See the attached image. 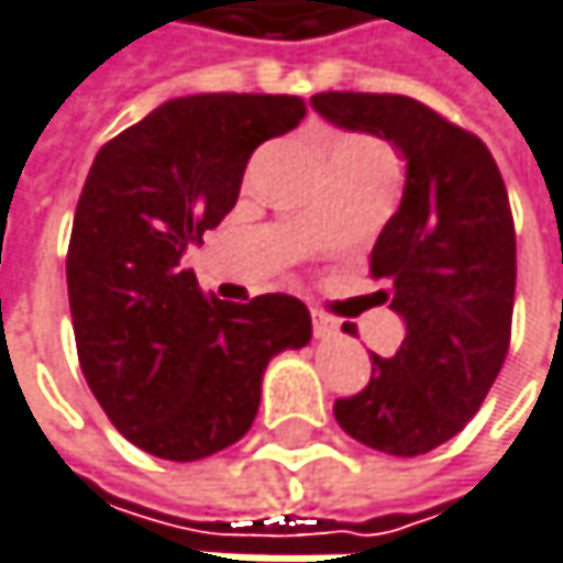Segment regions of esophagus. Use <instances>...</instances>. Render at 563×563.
Segmentation results:
<instances>
[{
	"label": "esophagus",
	"instance_id": "34e87169",
	"mask_svg": "<svg viewBox=\"0 0 563 563\" xmlns=\"http://www.w3.org/2000/svg\"><path fill=\"white\" fill-rule=\"evenodd\" d=\"M312 332L316 338H334L338 334V322H334L332 316H325V312H312Z\"/></svg>",
	"mask_w": 563,
	"mask_h": 563
}]
</instances>
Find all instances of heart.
<instances>
[{
    "instance_id": "obj_1",
    "label": "heart",
    "mask_w": 563,
    "mask_h": 563,
    "mask_svg": "<svg viewBox=\"0 0 563 563\" xmlns=\"http://www.w3.org/2000/svg\"><path fill=\"white\" fill-rule=\"evenodd\" d=\"M357 144H371V141H361V137H344V141H338L332 147V154H338V151H347V147H357Z\"/></svg>"
}]
</instances>
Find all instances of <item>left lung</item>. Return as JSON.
Wrapping results in <instances>:
<instances>
[{"label":"left lung","mask_w":563,"mask_h":563,"mask_svg":"<svg viewBox=\"0 0 563 563\" xmlns=\"http://www.w3.org/2000/svg\"><path fill=\"white\" fill-rule=\"evenodd\" d=\"M312 109L344 131L389 141L406 161L396 216L371 251L380 299L406 322L371 384L334 402L361 444L419 457L461 432L496 380L512 332L516 229L486 144L434 109L393 92H319Z\"/></svg>","instance_id":"left-lung-1"}]
</instances>
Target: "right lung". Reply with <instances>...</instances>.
Masks as SVG:
<instances>
[{"instance_id": "1", "label": "right lung", "mask_w": 563, "mask_h": 563, "mask_svg": "<svg viewBox=\"0 0 563 563\" xmlns=\"http://www.w3.org/2000/svg\"><path fill=\"white\" fill-rule=\"evenodd\" d=\"M302 115L299 96H179L89 167L67 251L79 367L109 422L154 457L199 461L244 438L271 357L312 338L296 296L222 302L179 264L234 209L254 147Z\"/></svg>"}]
</instances>
